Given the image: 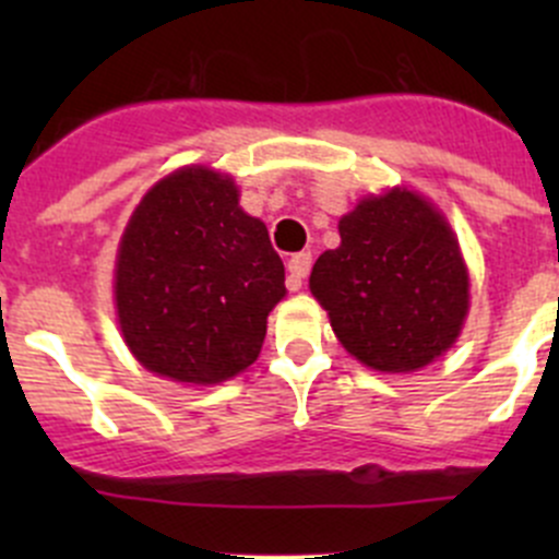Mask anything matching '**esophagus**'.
Wrapping results in <instances>:
<instances>
[{
  "label": "esophagus",
  "mask_w": 559,
  "mask_h": 559,
  "mask_svg": "<svg viewBox=\"0 0 559 559\" xmlns=\"http://www.w3.org/2000/svg\"><path fill=\"white\" fill-rule=\"evenodd\" d=\"M311 264H313L311 251H300V253H295V257L289 259V278H286V286H289L292 292L300 289L302 278L311 273Z\"/></svg>",
  "instance_id": "esophagus-1"
}]
</instances>
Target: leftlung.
<instances>
[{"mask_svg": "<svg viewBox=\"0 0 559 559\" xmlns=\"http://www.w3.org/2000/svg\"><path fill=\"white\" fill-rule=\"evenodd\" d=\"M341 246L313 264L311 292L352 357L405 373L456 341L467 270L452 229L419 194L368 197L341 218Z\"/></svg>", "mask_w": 559, "mask_h": 559, "instance_id": "left-lung-1", "label": "left lung"}]
</instances>
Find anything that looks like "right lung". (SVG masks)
<instances>
[{
	"mask_svg": "<svg viewBox=\"0 0 559 559\" xmlns=\"http://www.w3.org/2000/svg\"><path fill=\"white\" fill-rule=\"evenodd\" d=\"M286 295L267 227L207 167L156 183L129 218L116 264L127 346L154 373L218 384L259 357L267 313Z\"/></svg>",
	"mask_w": 559,
	"mask_h": 559,
	"instance_id": "obj_1",
	"label": "right lung"
}]
</instances>
